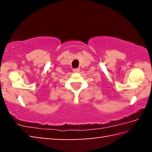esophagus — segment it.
Returning <instances> with one entry per match:
<instances>
[{"mask_svg": "<svg viewBox=\"0 0 152 152\" xmlns=\"http://www.w3.org/2000/svg\"><path fill=\"white\" fill-rule=\"evenodd\" d=\"M73 72L75 73H78L80 72V68H75L73 70Z\"/></svg>", "mask_w": 152, "mask_h": 152, "instance_id": "esophagus-1", "label": "esophagus"}]
</instances>
